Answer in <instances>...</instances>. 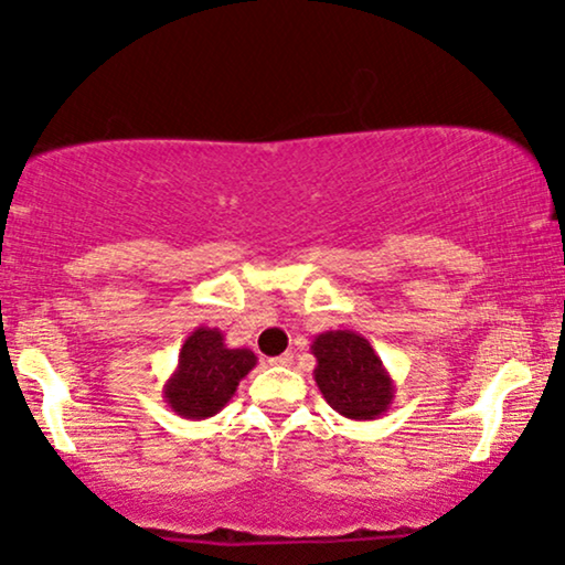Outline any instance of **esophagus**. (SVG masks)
<instances>
[{
	"mask_svg": "<svg viewBox=\"0 0 565 565\" xmlns=\"http://www.w3.org/2000/svg\"><path fill=\"white\" fill-rule=\"evenodd\" d=\"M269 362H273V365H290V362H292V354L285 352V354H280V358H273Z\"/></svg>",
	"mask_w": 565,
	"mask_h": 565,
	"instance_id": "obj_1",
	"label": "esophagus"
}]
</instances>
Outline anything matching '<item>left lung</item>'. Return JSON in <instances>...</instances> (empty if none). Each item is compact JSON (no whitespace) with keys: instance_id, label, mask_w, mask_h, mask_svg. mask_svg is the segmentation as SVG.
I'll list each match as a JSON object with an SVG mask.
<instances>
[{"instance_id":"1","label":"left lung","mask_w":565,"mask_h":565,"mask_svg":"<svg viewBox=\"0 0 565 565\" xmlns=\"http://www.w3.org/2000/svg\"><path fill=\"white\" fill-rule=\"evenodd\" d=\"M313 381L327 404L347 419L370 422L393 404V377L373 344L358 331H323L313 339Z\"/></svg>"}]
</instances>
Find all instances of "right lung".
Segmentation results:
<instances>
[{
  "instance_id": "1",
  "label": "right lung",
  "mask_w": 565,
  "mask_h": 565,
  "mask_svg": "<svg viewBox=\"0 0 565 565\" xmlns=\"http://www.w3.org/2000/svg\"><path fill=\"white\" fill-rule=\"evenodd\" d=\"M254 365L257 354L252 350H231L223 331L198 327L184 339L174 373L164 383L167 406L182 419L215 416Z\"/></svg>"
}]
</instances>
